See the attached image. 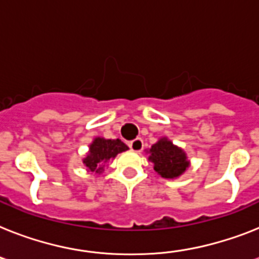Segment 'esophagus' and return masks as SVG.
I'll list each match as a JSON object with an SVG mask.
<instances>
[{"label":"esophagus","instance_id":"obj_1","mask_svg":"<svg viewBox=\"0 0 259 259\" xmlns=\"http://www.w3.org/2000/svg\"><path fill=\"white\" fill-rule=\"evenodd\" d=\"M128 147H130L131 151H134V152H142V149L144 148V142H143L142 138H136L128 143Z\"/></svg>","mask_w":259,"mask_h":259}]
</instances>
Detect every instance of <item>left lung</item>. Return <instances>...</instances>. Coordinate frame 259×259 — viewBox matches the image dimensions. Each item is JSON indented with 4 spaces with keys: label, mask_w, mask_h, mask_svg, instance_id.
Listing matches in <instances>:
<instances>
[{
    "label": "left lung",
    "mask_w": 259,
    "mask_h": 259,
    "mask_svg": "<svg viewBox=\"0 0 259 259\" xmlns=\"http://www.w3.org/2000/svg\"><path fill=\"white\" fill-rule=\"evenodd\" d=\"M149 153V160L155 164V170L165 179L179 177L188 168L187 156L183 149L177 148L166 139H161L153 144Z\"/></svg>",
    "instance_id": "left-lung-1"
}]
</instances>
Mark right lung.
Segmentation results:
<instances>
[{
	"mask_svg": "<svg viewBox=\"0 0 259 259\" xmlns=\"http://www.w3.org/2000/svg\"><path fill=\"white\" fill-rule=\"evenodd\" d=\"M127 149V145L119 139L106 140V139L96 138L93 144L90 145V152L83 163L86 164L91 172L99 173L103 170V163L110 159H114L117 153L124 152Z\"/></svg>",
	"mask_w": 259,
	"mask_h": 259,
	"instance_id": "1",
	"label": "right lung"
}]
</instances>
